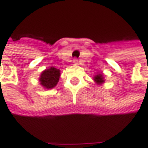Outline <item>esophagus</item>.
Wrapping results in <instances>:
<instances>
[{"instance_id":"1","label":"esophagus","mask_w":148,"mask_h":148,"mask_svg":"<svg viewBox=\"0 0 148 148\" xmlns=\"http://www.w3.org/2000/svg\"><path fill=\"white\" fill-rule=\"evenodd\" d=\"M73 62H74V63H78V59L74 58V60H73Z\"/></svg>"}]
</instances>
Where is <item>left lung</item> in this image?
<instances>
[{
    "label": "left lung",
    "instance_id": "8db88e82",
    "mask_svg": "<svg viewBox=\"0 0 148 148\" xmlns=\"http://www.w3.org/2000/svg\"><path fill=\"white\" fill-rule=\"evenodd\" d=\"M94 81L97 83V84H103L104 81H103V75L102 74H98V75H96L95 77H94Z\"/></svg>",
    "mask_w": 148,
    "mask_h": 148
}]
</instances>
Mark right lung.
Masks as SVG:
<instances>
[{
  "label": "right lung",
  "mask_w": 148,
  "mask_h": 148,
  "mask_svg": "<svg viewBox=\"0 0 148 148\" xmlns=\"http://www.w3.org/2000/svg\"><path fill=\"white\" fill-rule=\"evenodd\" d=\"M60 76V69L54 67H50L49 69L43 71L40 75V82L42 86L45 88H52L57 84L59 82V79Z\"/></svg>",
  "instance_id": "right-lung-1"
}]
</instances>
